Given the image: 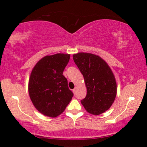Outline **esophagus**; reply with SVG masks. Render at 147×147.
I'll return each mask as SVG.
<instances>
[{"label":"esophagus","instance_id":"34e87169","mask_svg":"<svg viewBox=\"0 0 147 147\" xmlns=\"http://www.w3.org/2000/svg\"><path fill=\"white\" fill-rule=\"evenodd\" d=\"M72 92H73V93L75 95L76 92H77V88H74L73 90H72Z\"/></svg>","mask_w":147,"mask_h":147}]
</instances>
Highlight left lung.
Returning <instances> with one entry per match:
<instances>
[{"mask_svg": "<svg viewBox=\"0 0 147 147\" xmlns=\"http://www.w3.org/2000/svg\"><path fill=\"white\" fill-rule=\"evenodd\" d=\"M73 60L84 76L86 97L81 101L88 113L94 115L109 110L117 95L115 77L102 57L87 52L73 55Z\"/></svg>", "mask_w": 147, "mask_h": 147, "instance_id": "8db88e82", "label": "left lung"}]
</instances>
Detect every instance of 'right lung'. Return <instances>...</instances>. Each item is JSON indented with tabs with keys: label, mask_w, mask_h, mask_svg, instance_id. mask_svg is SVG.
Masks as SVG:
<instances>
[{
	"label": "right lung",
	"mask_w": 147,
	"mask_h": 147,
	"mask_svg": "<svg viewBox=\"0 0 147 147\" xmlns=\"http://www.w3.org/2000/svg\"><path fill=\"white\" fill-rule=\"evenodd\" d=\"M70 54L58 53L41 59L32 70L28 92L34 106L42 115L57 117L65 111L73 93L63 72Z\"/></svg>",
	"instance_id": "obj_1"
}]
</instances>
